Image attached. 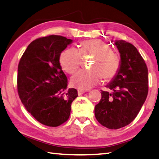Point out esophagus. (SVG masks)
I'll list each match as a JSON object with an SVG mask.
<instances>
[{
    "label": "esophagus",
    "instance_id": "1",
    "mask_svg": "<svg viewBox=\"0 0 159 159\" xmlns=\"http://www.w3.org/2000/svg\"><path fill=\"white\" fill-rule=\"evenodd\" d=\"M77 93H78V95H82L84 93H85L86 91L85 90H83L78 89V90H77Z\"/></svg>",
    "mask_w": 159,
    "mask_h": 159
}]
</instances>
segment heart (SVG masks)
I'll return each mask as SVG.
<instances>
[{
	"instance_id": "1",
	"label": "heart",
	"mask_w": 159,
	"mask_h": 159,
	"mask_svg": "<svg viewBox=\"0 0 159 159\" xmlns=\"http://www.w3.org/2000/svg\"><path fill=\"white\" fill-rule=\"evenodd\" d=\"M81 55L94 56L90 70H82L72 77L71 83L80 90H89L100 82L102 77L105 80L117 75L121 61L118 54L110 49L109 45L100 39L83 41L79 50L69 48L63 51L59 57L62 69L73 74L79 69Z\"/></svg>"
}]
</instances>
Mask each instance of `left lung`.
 Here are the masks:
<instances>
[{
	"label": "left lung",
	"instance_id": "left-lung-1",
	"mask_svg": "<svg viewBox=\"0 0 159 159\" xmlns=\"http://www.w3.org/2000/svg\"><path fill=\"white\" fill-rule=\"evenodd\" d=\"M115 44L120 54L119 71L95 105L94 114L101 125L118 129L129 125L138 114L148 93V76L145 61L137 48L123 40Z\"/></svg>",
	"mask_w": 159,
	"mask_h": 159
}]
</instances>
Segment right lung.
I'll return each instance as SVG.
<instances>
[{
    "label": "right lung",
    "mask_w": 159,
    "mask_h": 159,
    "mask_svg": "<svg viewBox=\"0 0 159 159\" xmlns=\"http://www.w3.org/2000/svg\"><path fill=\"white\" fill-rule=\"evenodd\" d=\"M73 40L49 35L32 41L17 68V86L21 101L30 114L45 126L56 127L69 118L78 96L67 89V78L59 62L61 52Z\"/></svg>",
    "instance_id": "right-lung-1"
}]
</instances>
